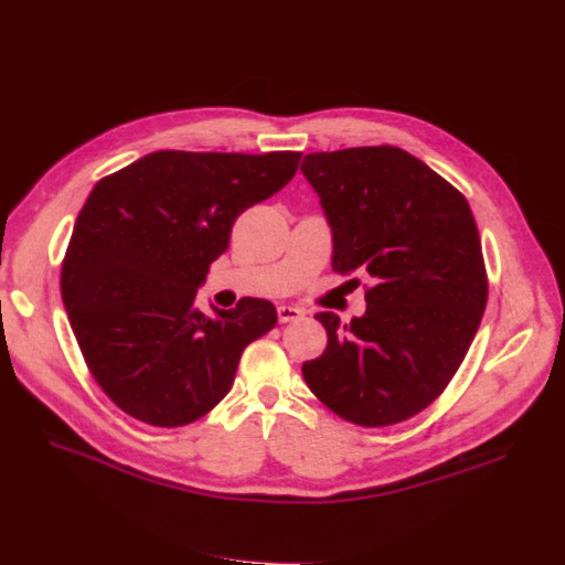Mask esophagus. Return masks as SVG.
<instances>
[{
  "label": "esophagus",
  "mask_w": 565,
  "mask_h": 565,
  "mask_svg": "<svg viewBox=\"0 0 565 565\" xmlns=\"http://www.w3.org/2000/svg\"><path fill=\"white\" fill-rule=\"evenodd\" d=\"M277 316H279V322H281V324L292 322V320H299V318H305V313H302V311L295 309V307H286V305L277 309Z\"/></svg>",
  "instance_id": "esophagus-1"
}]
</instances>
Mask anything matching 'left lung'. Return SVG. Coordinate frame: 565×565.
I'll return each instance as SVG.
<instances>
[{
  "label": "left lung",
  "instance_id": "1",
  "mask_svg": "<svg viewBox=\"0 0 565 565\" xmlns=\"http://www.w3.org/2000/svg\"><path fill=\"white\" fill-rule=\"evenodd\" d=\"M333 232V273L365 275V313L316 316L329 343L307 361L311 393L359 427L425 411L452 382L479 329L488 275L468 200L393 145L305 157ZM361 284V279H352Z\"/></svg>",
  "mask_w": 565,
  "mask_h": 565
}]
</instances>
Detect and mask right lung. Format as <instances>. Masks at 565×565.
I'll return each mask as SVG.
<instances>
[{
	"instance_id": "add662e5",
	"label": "right lung",
	"mask_w": 565,
	"mask_h": 565,
	"mask_svg": "<svg viewBox=\"0 0 565 565\" xmlns=\"http://www.w3.org/2000/svg\"><path fill=\"white\" fill-rule=\"evenodd\" d=\"M302 152H163L99 179L61 263L84 361L131 418L183 427L230 393L243 350L277 324L268 299L206 318L195 292L236 217L284 188Z\"/></svg>"
}]
</instances>
